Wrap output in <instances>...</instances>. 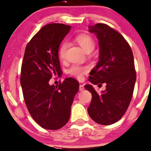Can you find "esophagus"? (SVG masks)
<instances>
[{
    "label": "esophagus",
    "mask_w": 151,
    "mask_h": 151,
    "mask_svg": "<svg viewBox=\"0 0 151 151\" xmlns=\"http://www.w3.org/2000/svg\"><path fill=\"white\" fill-rule=\"evenodd\" d=\"M84 89H85V87H84V85H80V86H79L80 91H83Z\"/></svg>",
    "instance_id": "34e87169"
}]
</instances>
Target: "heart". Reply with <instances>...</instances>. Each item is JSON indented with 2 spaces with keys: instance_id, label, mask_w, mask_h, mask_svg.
Returning <instances> with one entry per match:
<instances>
[{
  "instance_id": "heart-1",
  "label": "heart",
  "mask_w": 151,
  "mask_h": 151,
  "mask_svg": "<svg viewBox=\"0 0 151 151\" xmlns=\"http://www.w3.org/2000/svg\"><path fill=\"white\" fill-rule=\"evenodd\" d=\"M75 40L76 42L81 46V48L86 52L89 53L94 49L95 48V40L91 35L88 34H79L76 37ZM67 44L65 42H63L60 44L58 49V55L60 60H64L65 57ZM89 71V68L87 66H83L80 65H73L68 69V73L73 77L77 78L78 79H82L85 74Z\"/></svg>"
}]
</instances>
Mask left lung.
<instances>
[{
    "mask_svg": "<svg viewBox=\"0 0 151 151\" xmlns=\"http://www.w3.org/2000/svg\"><path fill=\"white\" fill-rule=\"evenodd\" d=\"M89 32L99 39L100 55L88 80L93 85L105 83L106 89L99 93L92 85H85L92 95L87 111L95 122L107 126L117 122L130 103L136 81L134 58L128 42L108 25L97 23Z\"/></svg>",
    "mask_w": 151,
    "mask_h": 151,
    "instance_id": "obj_1",
    "label": "left lung"
}]
</instances>
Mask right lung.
Segmentation results:
<instances>
[{
    "label": "right lung",
    "instance_id": "obj_1",
    "mask_svg": "<svg viewBox=\"0 0 151 151\" xmlns=\"http://www.w3.org/2000/svg\"><path fill=\"white\" fill-rule=\"evenodd\" d=\"M71 27L62 23L44 25L28 43L21 64V85L28 110L37 124L58 130L70 118L79 83L65 78L58 86L49 85L52 76L61 75L58 49Z\"/></svg>",
    "mask_w": 151,
    "mask_h": 151
}]
</instances>
